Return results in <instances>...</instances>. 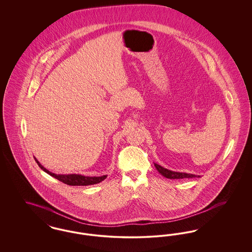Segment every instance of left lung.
<instances>
[{
  "label": "left lung",
  "mask_w": 252,
  "mask_h": 252,
  "mask_svg": "<svg viewBox=\"0 0 252 252\" xmlns=\"http://www.w3.org/2000/svg\"><path fill=\"white\" fill-rule=\"evenodd\" d=\"M158 172L161 174L163 177L170 179V180H180V179H192V178H200V176L188 174V173H182V172H175L168 170L166 168L162 167L157 163H154Z\"/></svg>",
  "instance_id": "left-lung-1"
}]
</instances>
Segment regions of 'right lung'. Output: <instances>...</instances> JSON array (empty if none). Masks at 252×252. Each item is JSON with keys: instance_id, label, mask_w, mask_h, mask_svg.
Listing matches in <instances>:
<instances>
[{"instance_id": "obj_1", "label": "right lung", "mask_w": 252, "mask_h": 252, "mask_svg": "<svg viewBox=\"0 0 252 252\" xmlns=\"http://www.w3.org/2000/svg\"><path fill=\"white\" fill-rule=\"evenodd\" d=\"M37 165L42 169L45 173H47L50 176H52L53 178L60 180L61 182L70 185V186H88V185H93V184H97L101 181L105 180L108 176H101V177H86L82 175H78V174H70V175H58L55 173L50 172L46 168L43 167L39 161L35 158Z\"/></svg>"}]
</instances>
